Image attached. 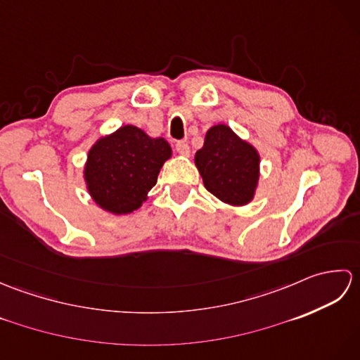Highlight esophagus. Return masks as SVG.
<instances>
[{
	"instance_id": "1",
	"label": "esophagus",
	"mask_w": 360,
	"mask_h": 360,
	"mask_svg": "<svg viewBox=\"0 0 360 360\" xmlns=\"http://www.w3.org/2000/svg\"><path fill=\"white\" fill-rule=\"evenodd\" d=\"M176 151H178L179 155H182V156H188V155H190V147H188V143H187L186 141H179V142H176Z\"/></svg>"
}]
</instances>
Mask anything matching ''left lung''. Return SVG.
<instances>
[{
  "instance_id": "obj_1",
  "label": "left lung",
  "mask_w": 360,
  "mask_h": 360,
  "mask_svg": "<svg viewBox=\"0 0 360 360\" xmlns=\"http://www.w3.org/2000/svg\"><path fill=\"white\" fill-rule=\"evenodd\" d=\"M195 165L204 187L224 204L241 207L255 198L259 181V153L226 124L213 125L196 151Z\"/></svg>"
}]
</instances>
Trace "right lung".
Segmentation results:
<instances>
[{
	"instance_id": "obj_1",
	"label": "right lung",
	"mask_w": 360,
	"mask_h": 360,
	"mask_svg": "<svg viewBox=\"0 0 360 360\" xmlns=\"http://www.w3.org/2000/svg\"><path fill=\"white\" fill-rule=\"evenodd\" d=\"M172 147L134 125H122L101 136L89 148L83 179L98 207L112 215L133 213L148 200Z\"/></svg>"
}]
</instances>
